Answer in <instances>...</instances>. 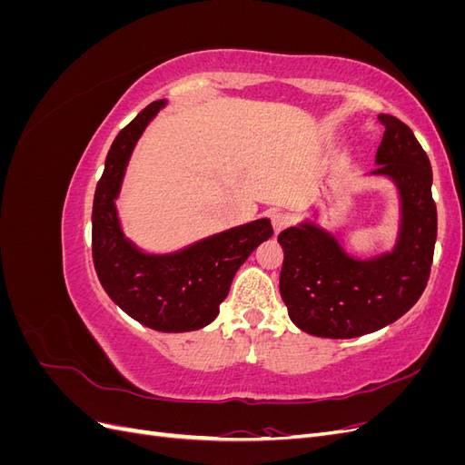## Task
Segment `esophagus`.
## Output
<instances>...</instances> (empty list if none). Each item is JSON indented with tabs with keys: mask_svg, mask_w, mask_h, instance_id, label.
Instances as JSON below:
<instances>
[{
	"mask_svg": "<svg viewBox=\"0 0 465 465\" xmlns=\"http://www.w3.org/2000/svg\"><path fill=\"white\" fill-rule=\"evenodd\" d=\"M272 223H273V231L281 232V231H285L289 224H291V217L287 213H283V211H279V213H273Z\"/></svg>",
	"mask_w": 465,
	"mask_h": 465,
	"instance_id": "34e87169",
	"label": "esophagus"
}]
</instances>
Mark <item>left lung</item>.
<instances>
[{"label":"left lung","mask_w":465,"mask_h":465,"mask_svg":"<svg viewBox=\"0 0 465 465\" xmlns=\"http://www.w3.org/2000/svg\"><path fill=\"white\" fill-rule=\"evenodd\" d=\"M384 137L371 174L391 178L401 200L398 242L388 254L351 258L335 236L302 223L279 234V291L291 320L318 337L351 340L401 318L423 294L436 242L432 168L410 125L380 114Z\"/></svg>","instance_id":"8db88e82"}]
</instances>
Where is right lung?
<instances>
[{"label": "right lung", "instance_id": "1", "mask_svg": "<svg viewBox=\"0 0 465 465\" xmlns=\"http://www.w3.org/2000/svg\"><path fill=\"white\" fill-rule=\"evenodd\" d=\"M166 104L154 101L116 135L93 202V262L108 297L143 326L166 331L205 328L219 314L232 277L273 234L270 219L252 221L174 254H143L120 229L114 200L125 164L145 125Z\"/></svg>", "mask_w": 465, "mask_h": 465}]
</instances>
